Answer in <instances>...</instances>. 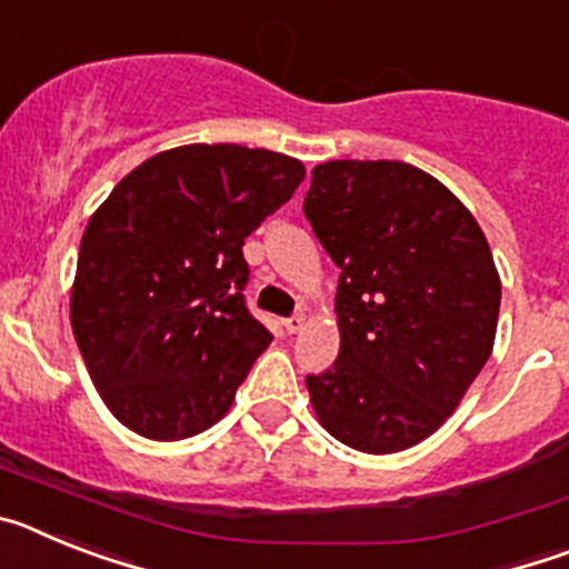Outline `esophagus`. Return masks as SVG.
I'll return each instance as SVG.
<instances>
[{
  "mask_svg": "<svg viewBox=\"0 0 569 569\" xmlns=\"http://www.w3.org/2000/svg\"><path fill=\"white\" fill-rule=\"evenodd\" d=\"M305 325H308L305 313H293V316H290V319H284V330H288V333H299V330L305 328Z\"/></svg>",
  "mask_w": 569,
  "mask_h": 569,
  "instance_id": "obj_1",
  "label": "esophagus"
}]
</instances>
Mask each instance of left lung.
Wrapping results in <instances>:
<instances>
[{
  "label": "left lung",
  "mask_w": 569,
  "mask_h": 569,
  "mask_svg": "<svg viewBox=\"0 0 569 569\" xmlns=\"http://www.w3.org/2000/svg\"><path fill=\"white\" fill-rule=\"evenodd\" d=\"M305 216L339 264V359L308 376L321 427L361 453L436 433L490 359L501 281L470 210L407 162L316 164Z\"/></svg>",
  "instance_id": "8db88e82"
}]
</instances>
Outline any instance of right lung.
Listing matches in <instances>:
<instances>
[{
	"label": "right lung",
	"mask_w": 569,
	"mask_h": 569,
	"mask_svg": "<svg viewBox=\"0 0 569 569\" xmlns=\"http://www.w3.org/2000/svg\"><path fill=\"white\" fill-rule=\"evenodd\" d=\"M305 179L293 156L184 144L130 170L90 216L70 325L110 413L179 441L222 419L270 345L241 244Z\"/></svg>",
	"instance_id": "obj_1"
}]
</instances>
